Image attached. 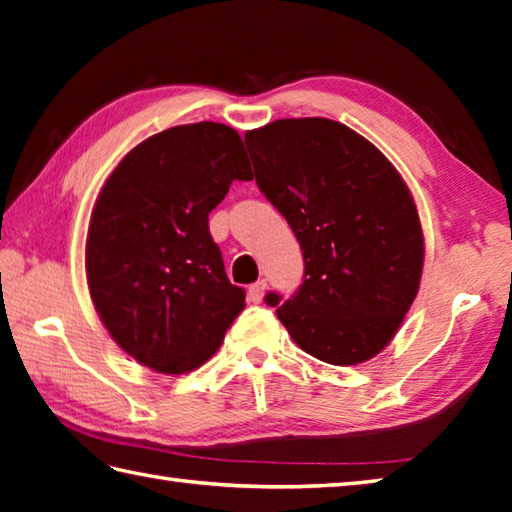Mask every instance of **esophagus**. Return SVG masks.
I'll return each instance as SVG.
<instances>
[{"label":"esophagus","instance_id":"1","mask_svg":"<svg viewBox=\"0 0 512 512\" xmlns=\"http://www.w3.org/2000/svg\"><path fill=\"white\" fill-rule=\"evenodd\" d=\"M264 293H266V282H264V279H259V282L248 286V299H250V302H253V304L262 302Z\"/></svg>","mask_w":512,"mask_h":512}]
</instances>
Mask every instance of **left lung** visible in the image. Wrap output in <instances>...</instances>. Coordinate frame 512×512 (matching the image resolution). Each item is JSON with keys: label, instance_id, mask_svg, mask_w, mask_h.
<instances>
[{"label": "left lung", "instance_id": "8db88e82", "mask_svg": "<svg viewBox=\"0 0 512 512\" xmlns=\"http://www.w3.org/2000/svg\"><path fill=\"white\" fill-rule=\"evenodd\" d=\"M255 182L293 228L304 282L266 304L308 355L355 366L390 344L419 290L422 224L395 166L326 117L277 119L246 133Z\"/></svg>", "mask_w": 512, "mask_h": 512}]
</instances>
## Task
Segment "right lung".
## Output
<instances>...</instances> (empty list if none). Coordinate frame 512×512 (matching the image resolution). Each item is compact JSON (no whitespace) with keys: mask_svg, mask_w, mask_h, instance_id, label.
Wrapping results in <instances>:
<instances>
[{"mask_svg":"<svg viewBox=\"0 0 512 512\" xmlns=\"http://www.w3.org/2000/svg\"><path fill=\"white\" fill-rule=\"evenodd\" d=\"M253 170L237 130L199 122L137 144L110 173L90 215L86 279L119 348L166 375L195 370L244 310L208 213Z\"/></svg>","mask_w":512,"mask_h":512,"instance_id":"obj_1","label":"right lung"}]
</instances>
